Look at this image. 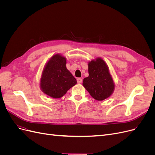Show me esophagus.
I'll list each match as a JSON object with an SVG mask.
<instances>
[{"label": "esophagus", "mask_w": 155, "mask_h": 155, "mask_svg": "<svg viewBox=\"0 0 155 155\" xmlns=\"http://www.w3.org/2000/svg\"><path fill=\"white\" fill-rule=\"evenodd\" d=\"M77 82H78V83H79V84L81 83H82V79H81V78H78V79H77Z\"/></svg>", "instance_id": "obj_1"}]
</instances>
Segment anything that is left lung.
I'll use <instances>...</instances> for the list:
<instances>
[{"label":"left lung","instance_id":"left-lung-1","mask_svg":"<svg viewBox=\"0 0 155 155\" xmlns=\"http://www.w3.org/2000/svg\"><path fill=\"white\" fill-rule=\"evenodd\" d=\"M88 65L89 76L83 79V87L96 100L102 101L109 97L114 91V83L107 64L97 58Z\"/></svg>","mask_w":155,"mask_h":155}]
</instances>
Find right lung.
<instances>
[{"instance_id": "obj_1", "label": "right lung", "mask_w": 155, "mask_h": 155, "mask_svg": "<svg viewBox=\"0 0 155 155\" xmlns=\"http://www.w3.org/2000/svg\"><path fill=\"white\" fill-rule=\"evenodd\" d=\"M66 61L62 55L55 54L46 64L40 87L46 95L54 98L61 97L77 83L76 79L66 67Z\"/></svg>"}]
</instances>
